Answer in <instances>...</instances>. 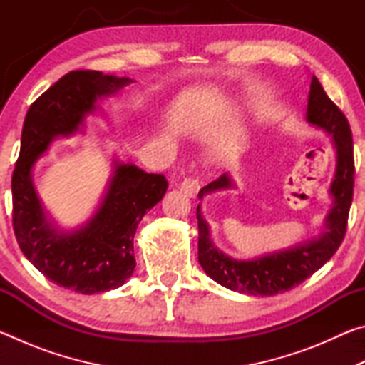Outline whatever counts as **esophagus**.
Masks as SVG:
<instances>
[{"instance_id":"obj_1","label":"esophagus","mask_w":365,"mask_h":365,"mask_svg":"<svg viewBox=\"0 0 365 365\" xmlns=\"http://www.w3.org/2000/svg\"><path fill=\"white\" fill-rule=\"evenodd\" d=\"M180 188L185 195L196 196L197 191H200V180L196 177H185Z\"/></svg>"}]
</instances>
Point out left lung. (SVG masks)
Returning a JSON list of instances; mask_svg holds the SVG:
<instances>
[{
  "label": "left lung",
  "mask_w": 365,
  "mask_h": 365,
  "mask_svg": "<svg viewBox=\"0 0 365 365\" xmlns=\"http://www.w3.org/2000/svg\"><path fill=\"white\" fill-rule=\"evenodd\" d=\"M307 122L329 132L336 146L338 165L335 180L330 187L335 202L327 217V230L317 240L299 245L296 248L274 252L255 261H237L225 256L212 245L209 238V227L206 220L201 217L200 206H197L196 219L197 230H200L197 261L206 274L222 287L252 296H274L288 292L322 267L335 255L344 240L354 191L353 133L343 110L327 96L317 77H312L311 91H309ZM230 187V178L224 174L217 180L201 188L197 196L202 197L211 191Z\"/></svg>",
  "instance_id": "8db88e82"
}]
</instances>
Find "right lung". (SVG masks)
I'll use <instances>...</instances> for the list:
<instances>
[{"label":"right lung","mask_w":365,"mask_h":365,"mask_svg":"<svg viewBox=\"0 0 365 365\" xmlns=\"http://www.w3.org/2000/svg\"><path fill=\"white\" fill-rule=\"evenodd\" d=\"M130 82L100 71H72L36 98L24 120L21 153L11 180L16 240L48 280L82 294L109 292L130 279L137 265L135 232L143 215L163 200L168 180L163 174L119 164L95 217L77 232L61 233L45 219L30 170L54 137L78 130L98 98Z\"/></svg>","instance_id":"right-lung-1"}]
</instances>
